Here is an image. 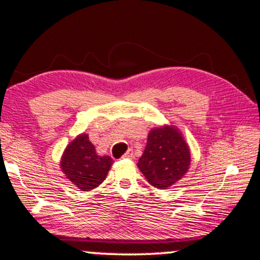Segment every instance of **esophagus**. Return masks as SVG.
Segmentation results:
<instances>
[{
  "mask_svg": "<svg viewBox=\"0 0 260 260\" xmlns=\"http://www.w3.org/2000/svg\"><path fill=\"white\" fill-rule=\"evenodd\" d=\"M123 158L124 159H133V158H135V154H133V150L132 149L127 150V152H125V154L123 155Z\"/></svg>",
  "mask_w": 260,
  "mask_h": 260,
  "instance_id": "1",
  "label": "esophagus"
}]
</instances>
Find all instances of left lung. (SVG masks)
<instances>
[{
	"label": "left lung",
	"mask_w": 260,
	"mask_h": 260,
	"mask_svg": "<svg viewBox=\"0 0 260 260\" xmlns=\"http://www.w3.org/2000/svg\"><path fill=\"white\" fill-rule=\"evenodd\" d=\"M190 162V148L181 131L174 124H162L149 131L137 167L150 185L168 189L187 173Z\"/></svg>",
	"instance_id": "8db88e82"
}]
</instances>
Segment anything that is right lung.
<instances>
[{"label": "right lung", "mask_w": 260, "mask_h": 260, "mask_svg": "<svg viewBox=\"0 0 260 260\" xmlns=\"http://www.w3.org/2000/svg\"><path fill=\"white\" fill-rule=\"evenodd\" d=\"M112 162L111 156L99 155L88 135L81 133L62 152L60 169L78 189L91 191L104 182Z\"/></svg>", "instance_id": "right-lung-1"}]
</instances>
